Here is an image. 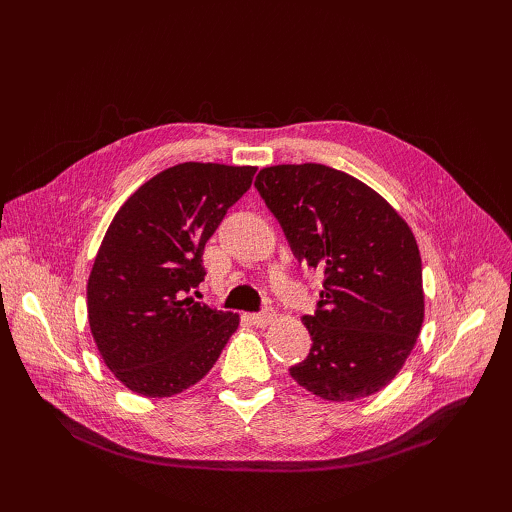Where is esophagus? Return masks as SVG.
Here are the masks:
<instances>
[{"mask_svg":"<svg viewBox=\"0 0 512 512\" xmlns=\"http://www.w3.org/2000/svg\"><path fill=\"white\" fill-rule=\"evenodd\" d=\"M256 327H267V324L273 320V312H258L250 316Z\"/></svg>","mask_w":512,"mask_h":512,"instance_id":"esophagus-1","label":"esophagus"}]
</instances>
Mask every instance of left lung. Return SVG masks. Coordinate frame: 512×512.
I'll return each instance as SVG.
<instances>
[{"instance_id":"8db88e82","label":"left lung","mask_w":512,"mask_h":512,"mask_svg":"<svg viewBox=\"0 0 512 512\" xmlns=\"http://www.w3.org/2000/svg\"><path fill=\"white\" fill-rule=\"evenodd\" d=\"M254 185L292 254L324 277L316 312L303 316L312 348L290 376L331 401L378 393L406 363L425 316L412 230L363 181L324 164L262 168Z\"/></svg>"}]
</instances>
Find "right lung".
Returning <instances> with one entry per match:
<instances>
[{
    "instance_id": "add662e5",
    "label": "right lung",
    "mask_w": 512,
    "mask_h": 512,
    "mask_svg": "<svg viewBox=\"0 0 512 512\" xmlns=\"http://www.w3.org/2000/svg\"><path fill=\"white\" fill-rule=\"evenodd\" d=\"M256 166L183 162L117 211L87 282L89 327L106 367L130 391L170 397L203 380L239 316L188 294L205 280L203 252Z\"/></svg>"
}]
</instances>
